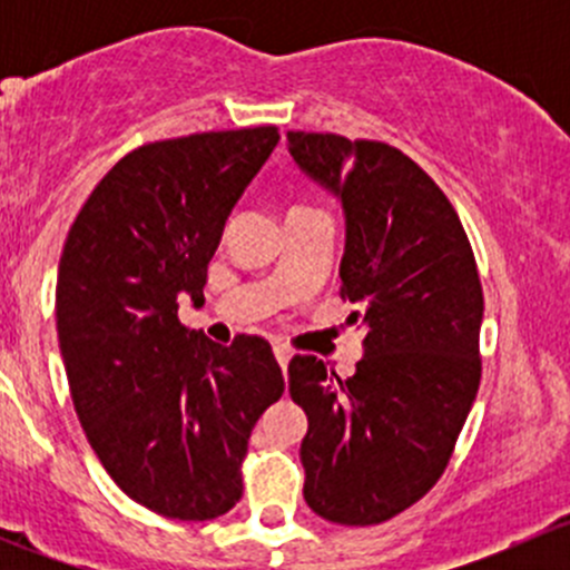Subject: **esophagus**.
<instances>
[{
  "instance_id": "esophagus-1",
  "label": "esophagus",
  "mask_w": 570,
  "mask_h": 570,
  "mask_svg": "<svg viewBox=\"0 0 570 570\" xmlns=\"http://www.w3.org/2000/svg\"><path fill=\"white\" fill-rule=\"evenodd\" d=\"M273 353H275V361H278V364H281V370L286 372V366H289V361H292V350L284 347V344H278V347H275Z\"/></svg>"
}]
</instances>
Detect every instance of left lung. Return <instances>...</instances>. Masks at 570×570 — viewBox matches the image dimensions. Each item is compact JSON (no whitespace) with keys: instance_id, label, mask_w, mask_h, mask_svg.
I'll use <instances>...</instances> for the list:
<instances>
[{"instance_id":"left-lung-1","label":"left lung","mask_w":570,"mask_h":570,"mask_svg":"<svg viewBox=\"0 0 570 570\" xmlns=\"http://www.w3.org/2000/svg\"><path fill=\"white\" fill-rule=\"evenodd\" d=\"M286 148L342 204V297L366 331L350 377L317 355L289 361V394L308 416L303 497L333 524H381L439 482L474 405V253L439 184L394 146L286 131Z\"/></svg>"}]
</instances>
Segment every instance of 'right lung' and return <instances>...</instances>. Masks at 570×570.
<instances>
[{"label":"right lung","instance_id":"add662e5","mask_svg":"<svg viewBox=\"0 0 570 570\" xmlns=\"http://www.w3.org/2000/svg\"><path fill=\"white\" fill-rule=\"evenodd\" d=\"M278 137L256 126L135 148L62 248L57 338L77 416L120 491L168 519L239 502L250 430L284 394L262 336L223 347L178 322V295L204 297L228 215Z\"/></svg>","mask_w":570,"mask_h":570}]
</instances>
